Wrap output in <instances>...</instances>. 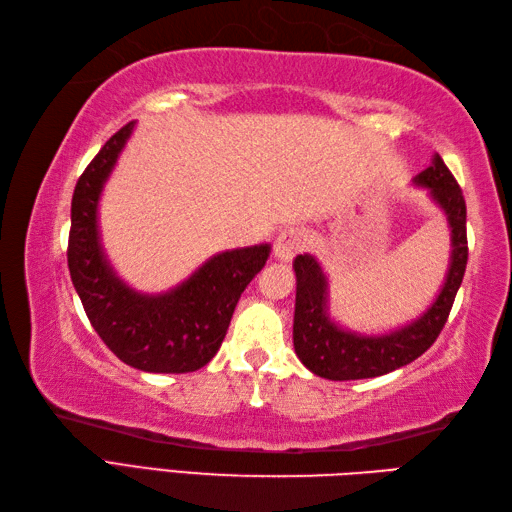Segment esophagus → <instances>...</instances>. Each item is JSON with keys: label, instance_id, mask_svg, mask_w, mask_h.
I'll use <instances>...</instances> for the list:
<instances>
[{"label": "esophagus", "instance_id": "esophagus-1", "mask_svg": "<svg viewBox=\"0 0 512 512\" xmlns=\"http://www.w3.org/2000/svg\"><path fill=\"white\" fill-rule=\"evenodd\" d=\"M303 246H306V235L299 226H286L281 228L277 239H275V257L281 262H290L292 257L301 253Z\"/></svg>", "mask_w": 512, "mask_h": 512}]
</instances>
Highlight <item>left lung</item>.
I'll return each mask as SVG.
<instances>
[{
	"mask_svg": "<svg viewBox=\"0 0 512 512\" xmlns=\"http://www.w3.org/2000/svg\"><path fill=\"white\" fill-rule=\"evenodd\" d=\"M413 182L429 189L431 198L447 213L451 226V266L447 281L431 308L405 328L383 336H361L341 330L328 312V279L312 255H297V303L292 341L299 361L312 374L330 380L374 378L416 361L438 339L449 319L455 295L462 284L469 246H466V202L458 180L436 154L431 167L418 173Z\"/></svg>",
	"mask_w": 512,
	"mask_h": 512,
	"instance_id": "obj_1",
	"label": "left lung"
}]
</instances>
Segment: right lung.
Here are the masks:
<instances>
[{"instance_id":"obj_1","label":"right lung","mask_w":512,"mask_h":512,"mask_svg":"<svg viewBox=\"0 0 512 512\" xmlns=\"http://www.w3.org/2000/svg\"><path fill=\"white\" fill-rule=\"evenodd\" d=\"M134 123L107 140L72 195L68 268L83 310L103 343L143 372H195L220 350L244 288L264 268L270 246L226 250L165 295H140L107 264L99 242L96 209L103 184L116 165Z\"/></svg>"}]
</instances>
